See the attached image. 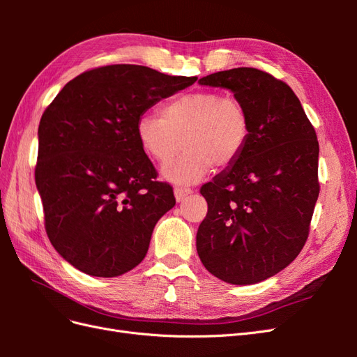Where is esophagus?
Masks as SVG:
<instances>
[{"instance_id": "34e87169", "label": "esophagus", "mask_w": 357, "mask_h": 357, "mask_svg": "<svg viewBox=\"0 0 357 357\" xmlns=\"http://www.w3.org/2000/svg\"><path fill=\"white\" fill-rule=\"evenodd\" d=\"M190 193H192V190L186 189V188H176L174 189V197H176L177 202H181L188 195H190Z\"/></svg>"}]
</instances>
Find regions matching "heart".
I'll use <instances>...</instances> for the list:
<instances>
[{
  "label": "heart",
  "mask_w": 357,
  "mask_h": 357,
  "mask_svg": "<svg viewBox=\"0 0 357 357\" xmlns=\"http://www.w3.org/2000/svg\"><path fill=\"white\" fill-rule=\"evenodd\" d=\"M250 137L244 105L218 91L180 95L162 107L160 117L143 114L137 121V138L143 152L166 167L185 146L187 153L162 176L176 185H193L213 167L229 168L243 155Z\"/></svg>",
  "instance_id": "heart-1"
}]
</instances>
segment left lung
<instances>
[{
	"instance_id": "obj_1",
	"label": "left lung",
	"mask_w": 357,
	"mask_h": 357,
	"mask_svg": "<svg viewBox=\"0 0 357 357\" xmlns=\"http://www.w3.org/2000/svg\"><path fill=\"white\" fill-rule=\"evenodd\" d=\"M234 93L248 114L243 155L201 188L208 213L197 250L214 277L255 284L284 269L304 247L319 198V142L289 86L256 68L198 80Z\"/></svg>"
}]
</instances>
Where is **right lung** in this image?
I'll return each mask as SVG.
<instances>
[{
  "label": "right lung",
  "instance_id": "add662e5",
  "mask_svg": "<svg viewBox=\"0 0 357 357\" xmlns=\"http://www.w3.org/2000/svg\"><path fill=\"white\" fill-rule=\"evenodd\" d=\"M197 82L143 66H107L63 86L38 126L36 185L55 250L79 271L117 277L143 261L172 188L137 138V121Z\"/></svg>",
  "mask_w": 357,
  "mask_h": 357
}]
</instances>
